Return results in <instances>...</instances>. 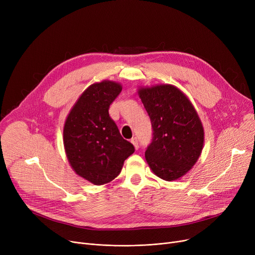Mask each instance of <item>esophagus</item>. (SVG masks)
<instances>
[{
  "instance_id": "obj_1",
  "label": "esophagus",
  "mask_w": 255,
  "mask_h": 255,
  "mask_svg": "<svg viewBox=\"0 0 255 255\" xmlns=\"http://www.w3.org/2000/svg\"><path fill=\"white\" fill-rule=\"evenodd\" d=\"M131 142H132V144L134 145V148L137 150L138 149V140H137V138L136 137H133V138H131V140H130Z\"/></svg>"
}]
</instances>
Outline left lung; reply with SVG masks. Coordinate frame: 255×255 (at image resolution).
<instances>
[{
    "mask_svg": "<svg viewBox=\"0 0 255 255\" xmlns=\"http://www.w3.org/2000/svg\"><path fill=\"white\" fill-rule=\"evenodd\" d=\"M153 138L144 155L155 175L165 181L183 177L196 163L204 145V127L190 100L177 87L138 89Z\"/></svg>",
    "mask_w": 255,
    "mask_h": 255,
    "instance_id": "obj_1",
    "label": "left lung"
}]
</instances>
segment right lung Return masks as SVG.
I'll use <instances>...</instances> for the list:
<instances>
[{
  "label": "right lung",
  "instance_id": "right-lung-1",
  "mask_svg": "<svg viewBox=\"0 0 255 255\" xmlns=\"http://www.w3.org/2000/svg\"><path fill=\"white\" fill-rule=\"evenodd\" d=\"M122 91L119 83L91 85L73 105L63 130L65 152L79 177L94 185L113 181L134 146L124 139L110 117V105Z\"/></svg>",
  "mask_w": 255,
  "mask_h": 255
}]
</instances>
